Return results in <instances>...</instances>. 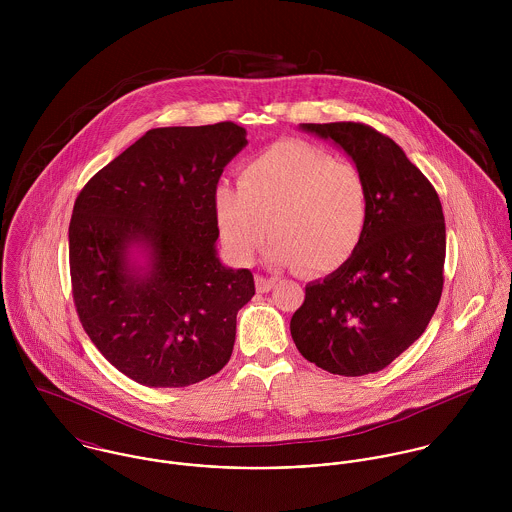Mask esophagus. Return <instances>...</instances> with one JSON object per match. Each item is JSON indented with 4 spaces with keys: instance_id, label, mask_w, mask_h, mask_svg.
I'll return each mask as SVG.
<instances>
[{
    "instance_id": "1",
    "label": "esophagus",
    "mask_w": 512,
    "mask_h": 512,
    "mask_svg": "<svg viewBox=\"0 0 512 512\" xmlns=\"http://www.w3.org/2000/svg\"><path fill=\"white\" fill-rule=\"evenodd\" d=\"M276 282H278V278H274V276H256V290L260 293H268L274 286H276Z\"/></svg>"
}]
</instances>
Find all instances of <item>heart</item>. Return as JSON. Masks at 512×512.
Wrapping results in <instances>:
<instances>
[{"label":"heart","mask_w":512,"mask_h":512,"mask_svg":"<svg viewBox=\"0 0 512 512\" xmlns=\"http://www.w3.org/2000/svg\"><path fill=\"white\" fill-rule=\"evenodd\" d=\"M215 217L226 254L248 264L268 236V260L335 272L359 250L368 222L365 175L321 147L278 142L240 171L238 185L220 183Z\"/></svg>","instance_id":"1"}]
</instances>
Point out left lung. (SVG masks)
<instances>
[{
  "instance_id": "left-lung-1",
  "label": "left lung",
  "mask_w": 512,
  "mask_h": 512,
  "mask_svg": "<svg viewBox=\"0 0 512 512\" xmlns=\"http://www.w3.org/2000/svg\"><path fill=\"white\" fill-rule=\"evenodd\" d=\"M341 147L368 187L355 256L305 286L290 331L297 351L341 376L378 372L426 331L443 290L445 220L438 193L402 147L357 122L301 124Z\"/></svg>"
}]
</instances>
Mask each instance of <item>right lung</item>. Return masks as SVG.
Wrapping results in <instances>:
<instances>
[{"label":"right lung","mask_w":512,"mask_h":512,"mask_svg":"<svg viewBox=\"0 0 512 512\" xmlns=\"http://www.w3.org/2000/svg\"><path fill=\"white\" fill-rule=\"evenodd\" d=\"M246 144L234 122L155 128L76 197L69 256L78 319L106 361L144 386L201 382L232 355L236 313L256 290L250 270L217 256L215 191Z\"/></svg>","instance_id":"right-lung-1"}]
</instances>
